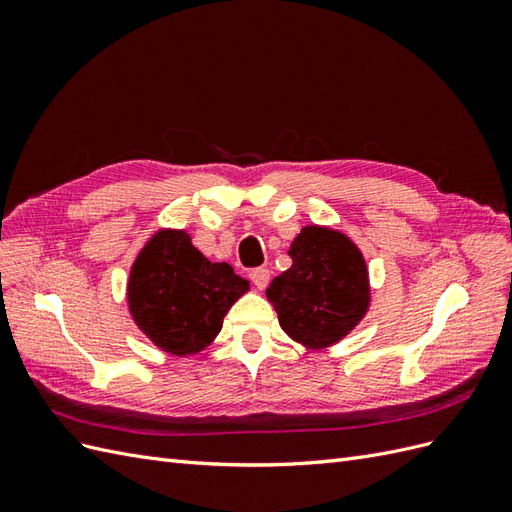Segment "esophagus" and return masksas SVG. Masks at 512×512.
<instances>
[{"label": "esophagus", "instance_id": "esophagus-1", "mask_svg": "<svg viewBox=\"0 0 512 512\" xmlns=\"http://www.w3.org/2000/svg\"><path fill=\"white\" fill-rule=\"evenodd\" d=\"M250 277H252L254 286H256L258 290H262V288H267L271 273H269V269H267V267H258V269H252V271H250Z\"/></svg>", "mask_w": 512, "mask_h": 512}]
</instances>
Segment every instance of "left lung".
<instances>
[{
	"label": "left lung",
	"mask_w": 512,
	"mask_h": 512,
	"mask_svg": "<svg viewBox=\"0 0 512 512\" xmlns=\"http://www.w3.org/2000/svg\"><path fill=\"white\" fill-rule=\"evenodd\" d=\"M288 254L292 267L267 288L282 329L309 348L339 342L369 305L367 267L359 247L342 232L307 226Z\"/></svg>",
	"instance_id": "1"
}]
</instances>
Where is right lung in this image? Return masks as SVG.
<instances>
[{"label":"right lung","instance_id":"1","mask_svg":"<svg viewBox=\"0 0 512 512\" xmlns=\"http://www.w3.org/2000/svg\"><path fill=\"white\" fill-rule=\"evenodd\" d=\"M247 280L211 262L185 232H160L138 254L128 284L130 312L149 339L177 356L203 350Z\"/></svg>","mask_w":512,"mask_h":512}]
</instances>
